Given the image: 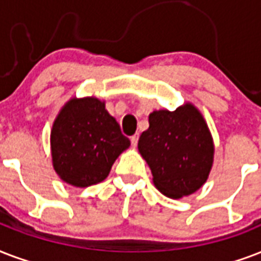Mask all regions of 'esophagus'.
<instances>
[{"instance_id":"obj_1","label":"esophagus","mask_w":261,"mask_h":261,"mask_svg":"<svg viewBox=\"0 0 261 261\" xmlns=\"http://www.w3.org/2000/svg\"><path fill=\"white\" fill-rule=\"evenodd\" d=\"M137 141H139V135L136 133V135H133V136L130 137V143H132L133 147H136Z\"/></svg>"}]
</instances>
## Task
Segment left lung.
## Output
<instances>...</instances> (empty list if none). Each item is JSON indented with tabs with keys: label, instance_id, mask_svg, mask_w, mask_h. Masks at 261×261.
I'll return each mask as SVG.
<instances>
[{
	"label": "left lung",
	"instance_id": "left-lung-1",
	"mask_svg": "<svg viewBox=\"0 0 261 261\" xmlns=\"http://www.w3.org/2000/svg\"><path fill=\"white\" fill-rule=\"evenodd\" d=\"M148 122L137 147L155 187L171 199L197 191L207 181L214 156L213 137L203 116L188 103L175 112H152Z\"/></svg>",
	"mask_w": 261,
	"mask_h": 261
}]
</instances>
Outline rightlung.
Listing matches in <instances>:
<instances>
[{
	"label": "right lung",
	"instance_id": "obj_1",
	"mask_svg": "<svg viewBox=\"0 0 261 261\" xmlns=\"http://www.w3.org/2000/svg\"><path fill=\"white\" fill-rule=\"evenodd\" d=\"M53 166L62 181L86 188L100 182L130 141L96 98L66 103L51 130Z\"/></svg>",
	"mask_w": 261,
	"mask_h": 261
}]
</instances>
